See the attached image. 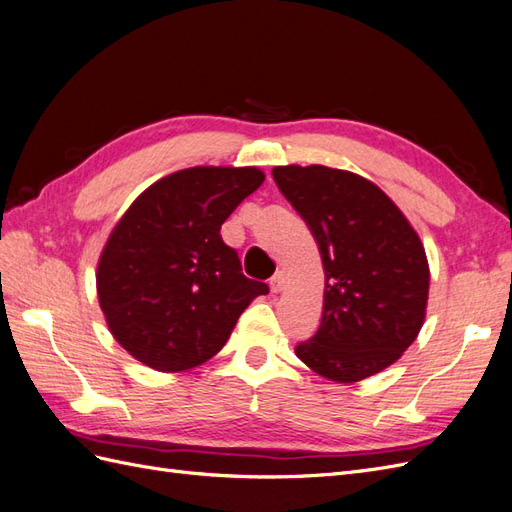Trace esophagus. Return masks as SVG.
I'll use <instances>...</instances> for the list:
<instances>
[{
    "instance_id": "34e87169",
    "label": "esophagus",
    "mask_w": 512,
    "mask_h": 512,
    "mask_svg": "<svg viewBox=\"0 0 512 512\" xmlns=\"http://www.w3.org/2000/svg\"><path fill=\"white\" fill-rule=\"evenodd\" d=\"M286 282H288V275H286V271H277V273L271 277L269 286H271V290H273V292H282V290L286 288Z\"/></svg>"
}]
</instances>
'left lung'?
I'll return each instance as SVG.
<instances>
[{
	"mask_svg": "<svg viewBox=\"0 0 512 512\" xmlns=\"http://www.w3.org/2000/svg\"><path fill=\"white\" fill-rule=\"evenodd\" d=\"M273 179L318 243L320 327L294 352L322 378L359 382L393 365L423 327L429 265L406 215L378 185L329 166H275Z\"/></svg>",
	"mask_w": 512,
	"mask_h": 512,
	"instance_id": "8db88e82",
	"label": "left lung"
}]
</instances>
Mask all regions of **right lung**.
I'll use <instances>...</instances> for the list:
<instances>
[{
  "mask_svg": "<svg viewBox=\"0 0 512 512\" xmlns=\"http://www.w3.org/2000/svg\"><path fill=\"white\" fill-rule=\"evenodd\" d=\"M265 173L194 166L138 196L108 237L96 273L108 329L136 361L183 371L218 354L269 286L241 273L220 228Z\"/></svg>",
  "mask_w": 512,
  "mask_h": 512,
  "instance_id": "1",
  "label": "right lung"
}]
</instances>
